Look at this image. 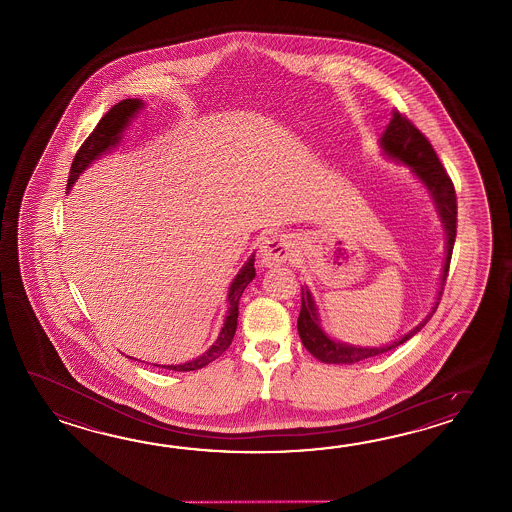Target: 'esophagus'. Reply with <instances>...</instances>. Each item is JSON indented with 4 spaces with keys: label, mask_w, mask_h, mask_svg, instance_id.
<instances>
[{
    "label": "esophagus",
    "mask_w": 512,
    "mask_h": 512,
    "mask_svg": "<svg viewBox=\"0 0 512 512\" xmlns=\"http://www.w3.org/2000/svg\"><path fill=\"white\" fill-rule=\"evenodd\" d=\"M261 261L265 265H282L291 258V240L285 234H267L260 245Z\"/></svg>",
    "instance_id": "1"
}]
</instances>
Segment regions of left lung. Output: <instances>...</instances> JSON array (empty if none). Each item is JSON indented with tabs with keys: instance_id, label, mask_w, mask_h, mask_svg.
<instances>
[{
	"instance_id": "1",
	"label": "left lung",
	"mask_w": 512,
	"mask_h": 512,
	"mask_svg": "<svg viewBox=\"0 0 512 512\" xmlns=\"http://www.w3.org/2000/svg\"><path fill=\"white\" fill-rule=\"evenodd\" d=\"M379 142H381L382 152L386 157H390L397 163L410 166V170L414 172L415 177L426 186V190L430 192V196L434 199L437 214L441 218L446 234L445 265H443V272H441V287L437 291V302L432 307V311L426 315L425 320L419 326H415L410 333H406L403 337L397 338L392 344H386L381 348L351 346V344L337 342V340H333L329 335H326L324 329L320 327V318H318L313 296L309 293V289H302V307H300V316H298V335L302 338L305 349L315 359L322 360L326 364H355L360 360L382 355L390 349L401 346L406 340H410L415 333H419L426 326V322L434 315L439 300H441L446 276H448V267H450V258H452L457 229V199L452 179L446 174V170L439 161V157H437L430 141L397 109L393 111L392 120L386 126Z\"/></svg>"
}]
</instances>
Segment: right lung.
Instances as JSON below:
<instances>
[{"label":"right lung","mask_w":512,"mask_h":512,"mask_svg":"<svg viewBox=\"0 0 512 512\" xmlns=\"http://www.w3.org/2000/svg\"><path fill=\"white\" fill-rule=\"evenodd\" d=\"M142 108H144V102L139 100V98H126V100H120L117 106L109 109L108 113L100 119L97 128L93 130V133L80 146V150H78L75 159H73L71 172H69V181H67V192L77 183L78 177L86 170L89 164L97 161L100 155L111 152V148H115L119 144L120 139H122V131L128 128L131 119ZM254 276H256V269H254V254H252L249 261L241 267L240 272L236 274V278L230 283L229 296H227L229 311H227V316H225V324H223L221 331H219L218 340L210 346L208 351H205L201 357L185 362V364H168V366L153 364V366L174 371H194L205 368L212 360L221 357L225 353V349H229L230 344H232V338H234L236 327H238V305H240L241 294L245 291V287L254 280Z\"/></svg>","instance_id":"1"}]
</instances>
